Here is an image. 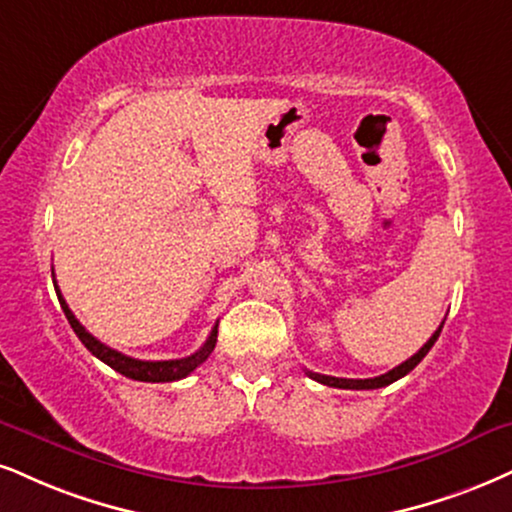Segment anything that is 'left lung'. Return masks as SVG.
<instances>
[{"label":"left lung","instance_id":"1","mask_svg":"<svg viewBox=\"0 0 512 512\" xmlns=\"http://www.w3.org/2000/svg\"><path fill=\"white\" fill-rule=\"evenodd\" d=\"M441 327H444V323L439 325V330L434 332L430 339H427V344L422 346L418 353H413V356H410L408 361H403L401 365H396L394 370L384 372V375H380V377H368V380H346V377H330V375H320V372H311V370H306V375L313 377L315 382L327 384V387H337V389H380V387H387V384L401 380L403 375H408V372L413 370L415 365H418L422 358L427 356V353H430L434 342H437V339H439Z\"/></svg>","mask_w":512,"mask_h":512}]
</instances>
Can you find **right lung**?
<instances>
[{"label": "right lung", "mask_w": 512, "mask_h": 512, "mask_svg": "<svg viewBox=\"0 0 512 512\" xmlns=\"http://www.w3.org/2000/svg\"><path fill=\"white\" fill-rule=\"evenodd\" d=\"M52 280H54V270H52ZM54 289H56V296H59V304L63 308V313H66L68 323H71L73 332L78 334L80 342L85 344L87 349H90L92 356H97L99 361L106 363L109 368H113L116 372H121V375L130 377V380H137V382H175V380H182V377H187L189 372L197 370L199 365L204 363L208 356H211V351L216 349L218 325L213 327L211 334H208L204 346H201L199 351H194L192 356L175 358V361H137V358L125 356V353L111 349V346H106V344L99 342V339H94L92 334L80 325V320L75 318L71 308H68L66 299L61 296L59 285H56V280H54Z\"/></svg>", "instance_id": "1"}]
</instances>
